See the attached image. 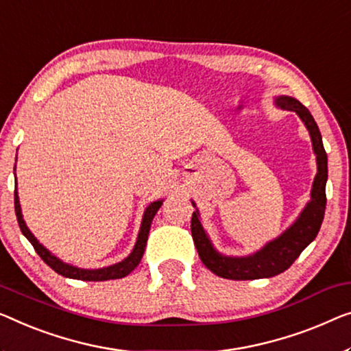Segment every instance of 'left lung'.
I'll use <instances>...</instances> for the list:
<instances>
[{
    "mask_svg": "<svg viewBox=\"0 0 351 351\" xmlns=\"http://www.w3.org/2000/svg\"><path fill=\"white\" fill-rule=\"evenodd\" d=\"M276 104L282 108L296 112L302 121H304L306 128L309 129L318 165V171L312 187V200L307 203L306 209L298 217V221L284 234H280L274 241L266 244L260 252L244 258L223 257V255L216 252L200 221H198V213L193 211L191 232L197 252L200 255L203 265L216 276L223 277V279L254 280L284 273L285 269H289L293 265V261L300 257L302 250L315 239L318 232H320L323 217H325L328 156L325 148H323L322 134L318 130V125L315 119L312 118L309 110L302 106L300 101H296V99L282 96L276 99Z\"/></svg>",
    "mask_w": 351,
    "mask_h": 351,
    "instance_id": "8db88e82",
    "label": "left lung"
}]
</instances>
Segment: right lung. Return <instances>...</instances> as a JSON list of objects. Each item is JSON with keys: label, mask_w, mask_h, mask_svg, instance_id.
<instances>
[{"label": "right lung", "mask_w": 351, "mask_h": 351, "mask_svg": "<svg viewBox=\"0 0 351 351\" xmlns=\"http://www.w3.org/2000/svg\"><path fill=\"white\" fill-rule=\"evenodd\" d=\"M14 205H15V216H17V221H19V226H20V230H22V233L26 238H28V241L33 244V247L36 252H38L39 257L44 260L45 263L55 271V273H58L64 277H69V279L99 282V280H110V279H121V277L128 276L129 273H132V271L137 268V265L140 263V260H142V257H143L146 241H148L151 222H153L156 213L159 211L162 200L151 203V205L146 208L142 227H140V233H138L137 243H135L132 254H130L125 260H123L121 263H117V265L108 266V268H102V269H80V268H75V266L62 263L60 258H56L55 255H51L49 250H47L44 245H42L38 239L34 238V234L29 232L28 227L25 226L22 211H20V202H19L17 191L14 192Z\"/></svg>", "instance_id": "right-lung-1"}]
</instances>
